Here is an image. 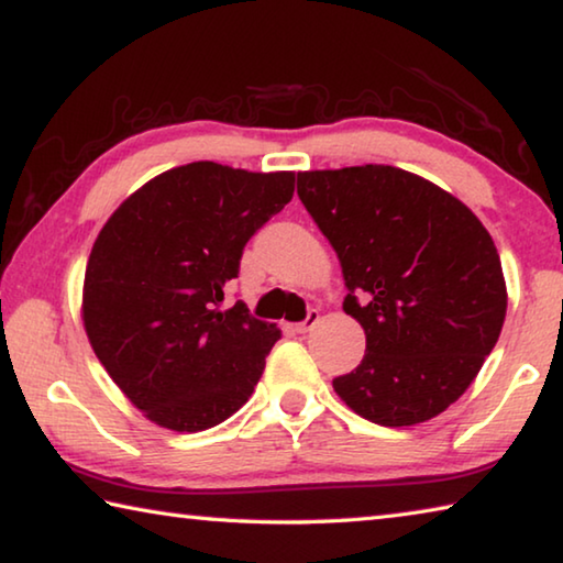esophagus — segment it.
Returning <instances> with one entry per match:
<instances>
[{"label": "esophagus", "instance_id": "esophagus-1", "mask_svg": "<svg viewBox=\"0 0 563 563\" xmlns=\"http://www.w3.org/2000/svg\"><path fill=\"white\" fill-rule=\"evenodd\" d=\"M319 319H321L319 311L311 309L309 314H307V319H303L301 324H297V331H299V334H307V331H311V329H314V327L319 324Z\"/></svg>", "mask_w": 563, "mask_h": 563}]
</instances>
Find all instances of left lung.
<instances>
[{"label":"left lung","mask_w":563,"mask_h":563,"mask_svg":"<svg viewBox=\"0 0 563 563\" xmlns=\"http://www.w3.org/2000/svg\"><path fill=\"white\" fill-rule=\"evenodd\" d=\"M297 195L366 334L362 364L334 379L339 399L382 427L439 417L499 342L506 282L492 234L449 191L386 164L299 172Z\"/></svg>","instance_id":"8db88e82"}]
</instances>
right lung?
Returning a JSON list of instances; mask_svg holds the SVG:
<instances>
[{
    "instance_id": "right-lung-1",
    "label": "right lung",
    "mask_w": 563,
    "mask_h": 563,
    "mask_svg": "<svg viewBox=\"0 0 563 563\" xmlns=\"http://www.w3.org/2000/svg\"><path fill=\"white\" fill-rule=\"evenodd\" d=\"M294 197V172L191 162L126 197L91 246L81 319L101 366L146 419L205 431L262 379L282 331L236 301L221 311L249 239Z\"/></svg>"
}]
</instances>
